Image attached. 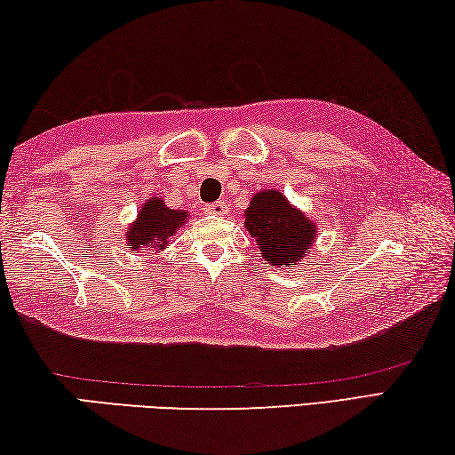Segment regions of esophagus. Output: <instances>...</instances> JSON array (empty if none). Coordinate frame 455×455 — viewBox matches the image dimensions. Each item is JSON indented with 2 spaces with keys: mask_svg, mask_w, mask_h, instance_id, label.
I'll use <instances>...</instances> for the list:
<instances>
[{
  "mask_svg": "<svg viewBox=\"0 0 455 455\" xmlns=\"http://www.w3.org/2000/svg\"><path fill=\"white\" fill-rule=\"evenodd\" d=\"M204 210H205V213H212V215H226L229 207H228V204H223V201H215V204H212V205H205Z\"/></svg>",
  "mask_w": 455,
  "mask_h": 455,
  "instance_id": "esophagus-1",
  "label": "esophagus"
}]
</instances>
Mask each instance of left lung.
I'll return each instance as SVG.
<instances>
[{
    "label": "left lung",
    "instance_id": "8db88e82",
    "mask_svg": "<svg viewBox=\"0 0 455 455\" xmlns=\"http://www.w3.org/2000/svg\"><path fill=\"white\" fill-rule=\"evenodd\" d=\"M243 220V228L256 240L258 251L267 264L294 270L315 250L316 221L276 189L254 193Z\"/></svg>",
    "mask_w": 455,
    "mask_h": 455
}]
</instances>
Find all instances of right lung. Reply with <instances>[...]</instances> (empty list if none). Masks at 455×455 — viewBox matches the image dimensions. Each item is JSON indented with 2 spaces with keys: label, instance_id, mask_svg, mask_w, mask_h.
I'll return each instance as SVG.
<instances>
[{
  "label": "right lung",
  "instance_id": "right-lung-1",
  "mask_svg": "<svg viewBox=\"0 0 455 455\" xmlns=\"http://www.w3.org/2000/svg\"><path fill=\"white\" fill-rule=\"evenodd\" d=\"M188 220L189 213L185 210H171L163 197H148L139 210L137 220L124 229L123 240L132 254H145V250L161 254Z\"/></svg>",
  "mask_w": 455,
  "mask_h": 455
}]
</instances>
